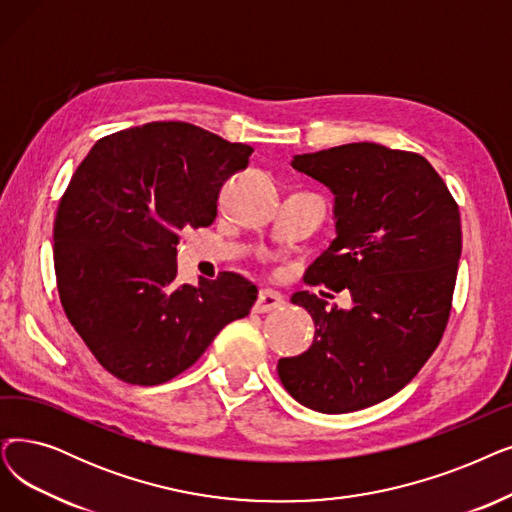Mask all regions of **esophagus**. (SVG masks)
I'll list each match as a JSON object with an SVG mask.
<instances>
[{"instance_id": "esophagus-1", "label": "esophagus", "mask_w": 512, "mask_h": 512, "mask_svg": "<svg viewBox=\"0 0 512 512\" xmlns=\"http://www.w3.org/2000/svg\"><path fill=\"white\" fill-rule=\"evenodd\" d=\"M282 305H284V299L280 293L272 291V288H263V291H259V295H257L253 309H255V314H268V311H274Z\"/></svg>"}]
</instances>
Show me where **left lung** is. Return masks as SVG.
Returning a JSON list of instances; mask_svg holds the SVG:
<instances>
[{"mask_svg": "<svg viewBox=\"0 0 512 512\" xmlns=\"http://www.w3.org/2000/svg\"><path fill=\"white\" fill-rule=\"evenodd\" d=\"M291 165L335 194L337 238L305 282L347 288L351 307L295 293L316 335L278 376L305 408L362 410L404 389L441 341L462 251L458 205L425 157L383 144L295 154Z\"/></svg>", "mask_w": 512, "mask_h": 512, "instance_id": "8db88e82", "label": "left lung"}]
</instances>
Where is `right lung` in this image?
<instances>
[{
    "label": "right lung",
    "mask_w": 512,
    "mask_h": 512,
    "mask_svg": "<svg viewBox=\"0 0 512 512\" xmlns=\"http://www.w3.org/2000/svg\"><path fill=\"white\" fill-rule=\"evenodd\" d=\"M253 148L184 121L117 131L94 144L54 221L64 314L94 358L129 385L190 368L226 324L249 316L257 288L234 272L177 284L184 228H207L219 190Z\"/></svg>",
    "instance_id": "1"
}]
</instances>
